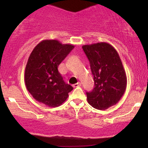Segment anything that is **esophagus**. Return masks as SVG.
Instances as JSON below:
<instances>
[{
	"instance_id": "esophagus-1",
	"label": "esophagus",
	"mask_w": 148,
	"mask_h": 148,
	"mask_svg": "<svg viewBox=\"0 0 148 148\" xmlns=\"http://www.w3.org/2000/svg\"><path fill=\"white\" fill-rule=\"evenodd\" d=\"M81 86H82V83H81V82H77V84L73 85V87H74V88H77V87H79Z\"/></svg>"
}]
</instances>
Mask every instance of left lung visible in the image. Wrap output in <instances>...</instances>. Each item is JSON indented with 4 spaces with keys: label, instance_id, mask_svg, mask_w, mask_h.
Returning a JSON list of instances; mask_svg holds the SVG:
<instances>
[{
    "label": "left lung",
    "instance_id": "8db88e82",
    "mask_svg": "<svg viewBox=\"0 0 148 148\" xmlns=\"http://www.w3.org/2000/svg\"><path fill=\"white\" fill-rule=\"evenodd\" d=\"M94 76V88L86 92L88 102L98 110H106L121 100L126 90L127 76L120 56L106 42L82 46Z\"/></svg>",
    "mask_w": 148,
    "mask_h": 148
}]
</instances>
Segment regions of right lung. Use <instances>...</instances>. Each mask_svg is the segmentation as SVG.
Segmentation results:
<instances>
[{
  "label": "right lung",
  "instance_id": "right-lung-1",
  "mask_svg": "<svg viewBox=\"0 0 148 148\" xmlns=\"http://www.w3.org/2000/svg\"><path fill=\"white\" fill-rule=\"evenodd\" d=\"M75 46L56 40H44L34 48L25 69V84L33 98L49 107L61 105L73 87L66 84L58 66Z\"/></svg>",
  "mask_w": 148,
  "mask_h": 148
}]
</instances>
